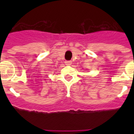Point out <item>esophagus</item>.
<instances>
[{"label":"esophagus","mask_w":134,"mask_h":134,"mask_svg":"<svg viewBox=\"0 0 134 134\" xmlns=\"http://www.w3.org/2000/svg\"><path fill=\"white\" fill-rule=\"evenodd\" d=\"M66 65H71L72 64V61H70V60H68V61H66Z\"/></svg>","instance_id":"1"}]
</instances>
